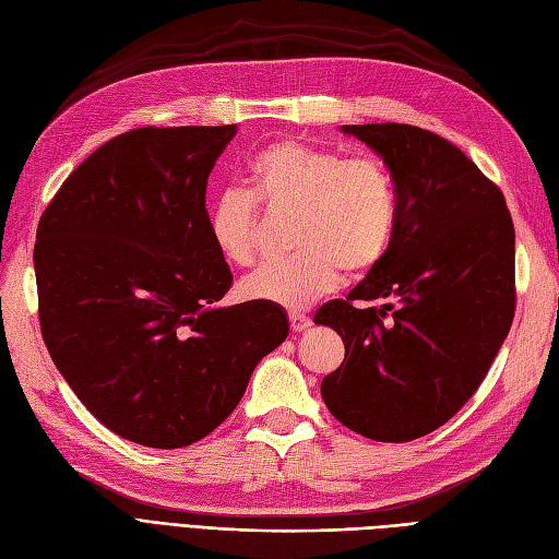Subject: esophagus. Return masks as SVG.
I'll use <instances>...</instances> for the list:
<instances>
[{
    "label": "esophagus",
    "instance_id": "obj_1",
    "mask_svg": "<svg viewBox=\"0 0 559 559\" xmlns=\"http://www.w3.org/2000/svg\"><path fill=\"white\" fill-rule=\"evenodd\" d=\"M289 321H292V329H294L296 333H302V331H308V329L312 326L310 317L300 314V312H292V314H289Z\"/></svg>",
    "mask_w": 559,
    "mask_h": 559
}]
</instances>
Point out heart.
Returning <instances> with one entry per match:
<instances>
[{
  "label": "heart",
  "instance_id": "obj_1",
  "mask_svg": "<svg viewBox=\"0 0 559 559\" xmlns=\"http://www.w3.org/2000/svg\"><path fill=\"white\" fill-rule=\"evenodd\" d=\"M249 193L228 189L207 214L210 238L233 265H249L259 251V205L273 214H294L292 259L263 263L238 292L251 302L302 310L331 294L337 270L364 275L386 253L396 228V183L373 156L302 140L265 146L247 165Z\"/></svg>",
  "mask_w": 559,
  "mask_h": 559
}]
</instances>
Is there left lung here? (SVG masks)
Masks as SVG:
<instances>
[{
  "label": "left lung",
  "instance_id": "left-lung-1",
  "mask_svg": "<svg viewBox=\"0 0 559 559\" xmlns=\"http://www.w3.org/2000/svg\"><path fill=\"white\" fill-rule=\"evenodd\" d=\"M396 183V228L380 263L314 314L345 343L321 399L384 443L427 436L476 394L513 324L515 230L506 200L462 148L403 123L343 126ZM378 299L376 309H359Z\"/></svg>",
  "mask_w": 559,
  "mask_h": 559
}]
</instances>
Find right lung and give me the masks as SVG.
<instances>
[{"mask_svg":"<svg viewBox=\"0 0 559 559\" xmlns=\"http://www.w3.org/2000/svg\"><path fill=\"white\" fill-rule=\"evenodd\" d=\"M238 126L138 128L64 179L35 245L41 335L79 401L126 441L212 433L289 335L273 302L218 306L230 267L207 230V177Z\"/></svg>","mask_w":559,"mask_h":559,"instance_id":"add662e5","label":"right lung"}]
</instances>
